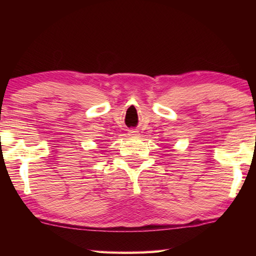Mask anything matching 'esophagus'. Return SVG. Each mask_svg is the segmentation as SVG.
<instances>
[{
    "mask_svg": "<svg viewBox=\"0 0 256 256\" xmlns=\"http://www.w3.org/2000/svg\"><path fill=\"white\" fill-rule=\"evenodd\" d=\"M130 136H138V132H136V131H132V132H130Z\"/></svg>",
    "mask_w": 256,
    "mask_h": 256,
    "instance_id": "esophagus-1",
    "label": "esophagus"
}]
</instances>
